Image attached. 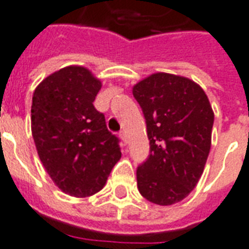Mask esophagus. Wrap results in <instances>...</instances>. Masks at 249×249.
<instances>
[{"label":"esophagus","instance_id":"obj_1","mask_svg":"<svg viewBox=\"0 0 249 249\" xmlns=\"http://www.w3.org/2000/svg\"><path fill=\"white\" fill-rule=\"evenodd\" d=\"M120 137H121V140H123V142L126 145V142H128V139H126V134H125L124 130H121V132H120Z\"/></svg>","mask_w":249,"mask_h":249}]
</instances>
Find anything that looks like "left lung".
<instances>
[{
	"label": "left lung",
	"mask_w": 249,
	"mask_h": 249,
	"mask_svg": "<svg viewBox=\"0 0 249 249\" xmlns=\"http://www.w3.org/2000/svg\"><path fill=\"white\" fill-rule=\"evenodd\" d=\"M142 109L150 154L137 167V187L160 206L179 202L194 189L211 148L213 112L193 80L153 73L133 87Z\"/></svg>",
	"instance_id": "obj_1"
}]
</instances>
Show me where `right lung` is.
Here are the masks:
<instances>
[{"label":"right lung","mask_w":249,"mask_h":249,"mask_svg":"<svg viewBox=\"0 0 249 249\" xmlns=\"http://www.w3.org/2000/svg\"><path fill=\"white\" fill-rule=\"evenodd\" d=\"M101 82L87 68L68 66L40 83L31 104V133L51 179L66 194L100 191L121 157L120 140L93 107Z\"/></svg>","instance_id":"add662e5"}]
</instances>
